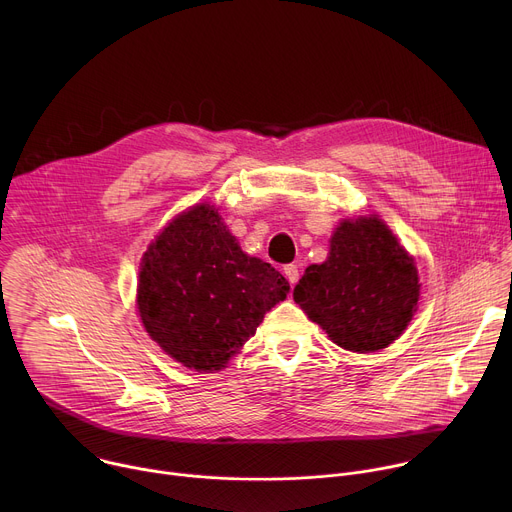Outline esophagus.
<instances>
[{
    "mask_svg": "<svg viewBox=\"0 0 512 512\" xmlns=\"http://www.w3.org/2000/svg\"><path fill=\"white\" fill-rule=\"evenodd\" d=\"M283 273H285V277H287V281H289L291 285L298 283V279H300V267H298V265H294V263L285 265V267H283Z\"/></svg>",
    "mask_w": 512,
    "mask_h": 512,
    "instance_id": "34e87169",
    "label": "esophagus"
}]
</instances>
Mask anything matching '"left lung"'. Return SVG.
Wrapping results in <instances>:
<instances>
[{
  "instance_id": "obj_1",
  "label": "left lung",
  "mask_w": 512,
  "mask_h": 512,
  "mask_svg": "<svg viewBox=\"0 0 512 512\" xmlns=\"http://www.w3.org/2000/svg\"><path fill=\"white\" fill-rule=\"evenodd\" d=\"M417 269L377 216L344 221L330 257L310 265L294 300L344 350L375 352L411 322L419 300Z\"/></svg>"
}]
</instances>
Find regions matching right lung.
<instances>
[{
  "label": "right lung",
  "mask_w": 512,
  "mask_h": 512,
  "mask_svg": "<svg viewBox=\"0 0 512 512\" xmlns=\"http://www.w3.org/2000/svg\"><path fill=\"white\" fill-rule=\"evenodd\" d=\"M287 291V279L243 253L218 212L200 204L145 253L137 308L145 330L172 358L188 369L218 371Z\"/></svg>",
  "instance_id": "add662e5"
}]
</instances>
